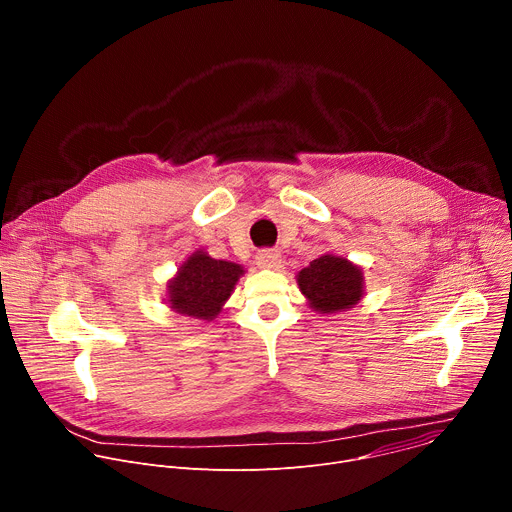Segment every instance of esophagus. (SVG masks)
I'll use <instances>...</instances> for the list:
<instances>
[{
	"instance_id": "34e87169",
	"label": "esophagus",
	"mask_w": 512,
	"mask_h": 512,
	"mask_svg": "<svg viewBox=\"0 0 512 512\" xmlns=\"http://www.w3.org/2000/svg\"><path fill=\"white\" fill-rule=\"evenodd\" d=\"M255 261H257L259 267L273 269V267H279L281 255H279L277 249H261V251L255 255Z\"/></svg>"
}]
</instances>
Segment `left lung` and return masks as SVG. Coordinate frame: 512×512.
Segmentation results:
<instances>
[{
	"mask_svg": "<svg viewBox=\"0 0 512 512\" xmlns=\"http://www.w3.org/2000/svg\"><path fill=\"white\" fill-rule=\"evenodd\" d=\"M298 283L312 308L332 314L362 298V271L342 257L322 255L300 271Z\"/></svg>",
	"mask_w": 512,
	"mask_h": 512,
	"instance_id": "8db88e82",
	"label": "left lung"
}]
</instances>
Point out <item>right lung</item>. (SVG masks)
<instances>
[{
    "label": "right lung",
    "mask_w": 512,
    "mask_h": 512,
    "mask_svg": "<svg viewBox=\"0 0 512 512\" xmlns=\"http://www.w3.org/2000/svg\"><path fill=\"white\" fill-rule=\"evenodd\" d=\"M241 275V265L212 259L206 253L196 251L170 281L168 302L180 314L198 320H212L221 312V306L231 296Z\"/></svg>",
    "instance_id": "obj_1"
}]
</instances>
